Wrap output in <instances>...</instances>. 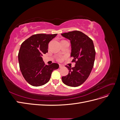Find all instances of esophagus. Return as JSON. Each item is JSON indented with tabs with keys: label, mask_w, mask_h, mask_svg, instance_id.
<instances>
[{
	"label": "esophagus",
	"mask_w": 120,
	"mask_h": 120,
	"mask_svg": "<svg viewBox=\"0 0 120 120\" xmlns=\"http://www.w3.org/2000/svg\"><path fill=\"white\" fill-rule=\"evenodd\" d=\"M59 67H60V68H63V67H64V66L63 64H59Z\"/></svg>",
	"instance_id": "34e87169"
}]
</instances>
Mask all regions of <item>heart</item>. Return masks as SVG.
I'll list each match as a JSON object with an SVG mask.
<instances>
[{
  "mask_svg": "<svg viewBox=\"0 0 120 120\" xmlns=\"http://www.w3.org/2000/svg\"><path fill=\"white\" fill-rule=\"evenodd\" d=\"M64 59V57L61 56V57H60L59 58V61H61V60H63Z\"/></svg>",
  "mask_w": 120,
  "mask_h": 120,
  "instance_id": "1",
  "label": "heart"
}]
</instances>
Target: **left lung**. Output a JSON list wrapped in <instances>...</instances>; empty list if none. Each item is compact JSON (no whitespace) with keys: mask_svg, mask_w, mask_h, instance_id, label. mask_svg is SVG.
<instances>
[{"mask_svg":"<svg viewBox=\"0 0 120 120\" xmlns=\"http://www.w3.org/2000/svg\"><path fill=\"white\" fill-rule=\"evenodd\" d=\"M70 41L71 56L74 57V67H66L68 74L62 77L63 82L67 86L76 87L81 85L88 78L94 67L96 52L92 40L79 31H72L61 34Z\"/></svg>","mask_w":120,"mask_h":120,"instance_id":"8db88e82","label":"left lung"}]
</instances>
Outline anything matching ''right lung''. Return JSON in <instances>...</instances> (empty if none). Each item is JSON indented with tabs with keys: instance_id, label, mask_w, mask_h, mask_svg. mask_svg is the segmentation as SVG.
Returning a JSON list of instances; mask_svg holds the SVG:
<instances>
[{
	"instance_id": "obj_1",
	"label": "right lung",
	"mask_w": 120,
	"mask_h": 120,
	"mask_svg": "<svg viewBox=\"0 0 120 120\" xmlns=\"http://www.w3.org/2000/svg\"><path fill=\"white\" fill-rule=\"evenodd\" d=\"M57 34H37L31 36L21 44L18 54L20 70L30 85H44L50 79L52 72L59 67L56 63L45 65L42 56L48 52L49 43Z\"/></svg>"
}]
</instances>
